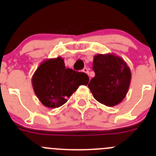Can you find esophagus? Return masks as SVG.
Wrapping results in <instances>:
<instances>
[{"mask_svg":"<svg viewBox=\"0 0 156 156\" xmlns=\"http://www.w3.org/2000/svg\"><path fill=\"white\" fill-rule=\"evenodd\" d=\"M83 72H84V73H86V74H88L89 73V69H88V68H84V69H83Z\"/></svg>","mask_w":156,"mask_h":156,"instance_id":"1","label":"esophagus"}]
</instances>
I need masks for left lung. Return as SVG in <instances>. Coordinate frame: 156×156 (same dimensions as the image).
Returning a JSON list of instances; mask_svg holds the SVG:
<instances>
[{"label":"left lung","mask_w":156,"mask_h":156,"mask_svg":"<svg viewBox=\"0 0 156 156\" xmlns=\"http://www.w3.org/2000/svg\"><path fill=\"white\" fill-rule=\"evenodd\" d=\"M93 69L95 76L88 87L95 100L106 106L119 104L126 97L131 80V72L126 62L112 53L97 54Z\"/></svg>","instance_id":"obj_1"}]
</instances>
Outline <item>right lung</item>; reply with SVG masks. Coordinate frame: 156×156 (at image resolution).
Here are the masks:
<instances>
[{
	"label": "right lung",
	"instance_id": "1",
	"mask_svg": "<svg viewBox=\"0 0 156 156\" xmlns=\"http://www.w3.org/2000/svg\"><path fill=\"white\" fill-rule=\"evenodd\" d=\"M88 81L84 72L66 68L61 57L42 62L31 78L34 94L44 106L51 108L65 104L80 85H87Z\"/></svg>",
	"mask_w": 156,
	"mask_h": 156
}]
</instances>
